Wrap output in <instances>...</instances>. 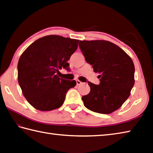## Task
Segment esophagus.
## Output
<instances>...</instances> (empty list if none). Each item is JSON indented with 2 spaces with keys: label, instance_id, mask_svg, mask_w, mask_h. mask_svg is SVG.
Segmentation results:
<instances>
[{
  "label": "esophagus",
  "instance_id": "esophagus-1",
  "mask_svg": "<svg viewBox=\"0 0 153 153\" xmlns=\"http://www.w3.org/2000/svg\"><path fill=\"white\" fill-rule=\"evenodd\" d=\"M82 83V82H81V81H79V80H78V79H77L76 80V84H77V85H81V84Z\"/></svg>",
  "mask_w": 153,
  "mask_h": 153
}]
</instances>
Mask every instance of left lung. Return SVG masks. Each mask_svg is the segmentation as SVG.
Returning <instances> with one entry per match:
<instances>
[{
    "label": "left lung",
    "instance_id": "left-lung-1",
    "mask_svg": "<svg viewBox=\"0 0 153 153\" xmlns=\"http://www.w3.org/2000/svg\"><path fill=\"white\" fill-rule=\"evenodd\" d=\"M79 47L87 62L92 65L100 78L99 85L88 82L91 91L82 97L84 106L100 114L114 112L128 99L134 85L133 60L110 41H80Z\"/></svg>",
    "mask_w": 153,
    "mask_h": 153
}]
</instances>
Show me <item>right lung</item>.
Returning <instances> with one entry per match:
<instances>
[{
	"mask_svg": "<svg viewBox=\"0 0 153 153\" xmlns=\"http://www.w3.org/2000/svg\"><path fill=\"white\" fill-rule=\"evenodd\" d=\"M79 40L47 35L30 45L18 64V80L30 105L41 111H50L63 105L66 93L76 85L75 80L58 77L59 70H69L67 62Z\"/></svg>",
	"mask_w": 153,
	"mask_h": 153,
	"instance_id": "1",
	"label": "right lung"
}]
</instances>
